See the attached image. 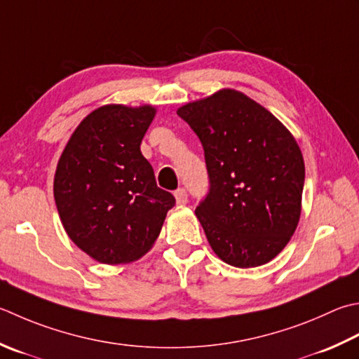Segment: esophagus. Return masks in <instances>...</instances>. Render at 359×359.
<instances>
[{
  "instance_id": "34e87169",
  "label": "esophagus",
  "mask_w": 359,
  "mask_h": 359,
  "mask_svg": "<svg viewBox=\"0 0 359 359\" xmlns=\"http://www.w3.org/2000/svg\"><path fill=\"white\" fill-rule=\"evenodd\" d=\"M174 196H175V202H177L179 205H185V203L188 202V193H187L185 188L175 189Z\"/></svg>"
}]
</instances>
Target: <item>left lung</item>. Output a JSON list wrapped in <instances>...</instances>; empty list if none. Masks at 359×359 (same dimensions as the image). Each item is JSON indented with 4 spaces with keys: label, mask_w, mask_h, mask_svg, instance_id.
Returning a JSON list of instances; mask_svg holds the SVG:
<instances>
[{
    "label": "left lung",
    "mask_w": 359,
    "mask_h": 359,
    "mask_svg": "<svg viewBox=\"0 0 359 359\" xmlns=\"http://www.w3.org/2000/svg\"><path fill=\"white\" fill-rule=\"evenodd\" d=\"M177 115L199 137L210 189L196 216L222 262L257 268L276 258L297 229L305 163L300 147L269 110L224 88Z\"/></svg>",
    "instance_id": "1"
}]
</instances>
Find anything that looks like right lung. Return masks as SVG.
I'll use <instances>...</instances> for the list:
<instances>
[{"label":"right lung","instance_id":"1","mask_svg":"<svg viewBox=\"0 0 359 359\" xmlns=\"http://www.w3.org/2000/svg\"><path fill=\"white\" fill-rule=\"evenodd\" d=\"M154 116L152 105H102L82 119L59 158L54 199L63 229L100 263L143 257L175 203L140 151Z\"/></svg>","mask_w":359,"mask_h":359}]
</instances>
